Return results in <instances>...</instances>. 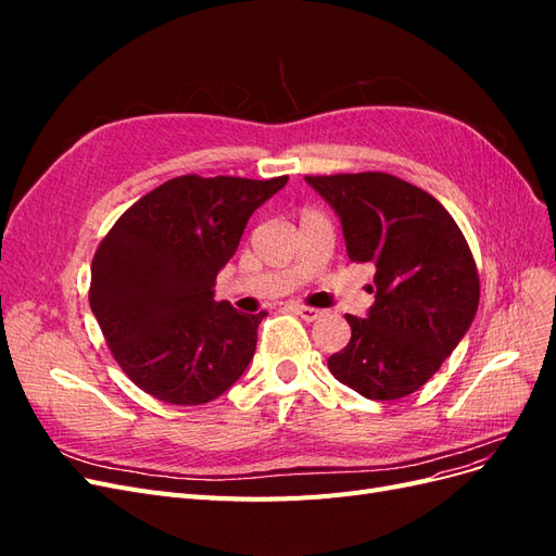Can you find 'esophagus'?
I'll use <instances>...</instances> for the list:
<instances>
[{
    "label": "esophagus",
    "mask_w": 556,
    "mask_h": 556,
    "mask_svg": "<svg viewBox=\"0 0 556 556\" xmlns=\"http://www.w3.org/2000/svg\"><path fill=\"white\" fill-rule=\"evenodd\" d=\"M288 308H290L292 313H296L301 319H306V323H313V319L323 317V311L311 308V306H304V304H290Z\"/></svg>",
    "instance_id": "1"
}]
</instances>
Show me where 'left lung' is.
Instances as JSON below:
<instances>
[{
    "label": "left lung",
    "instance_id": "obj_1",
    "mask_svg": "<svg viewBox=\"0 0 556 556\" xmlns=\"http://www.w3.org/2000/svg\"><path fill=\"white\" fill-rule=\"evenodd\" d=\"M339 215L348 257L371 262L374 306L345 315L350 343L331 376L374 401L419 390L473 323L480 280L462 229L425 190L390 174L306 176Z\"/></svg>",
    "mask_w": 556,
    "mask_h": 556
}]
</instances>
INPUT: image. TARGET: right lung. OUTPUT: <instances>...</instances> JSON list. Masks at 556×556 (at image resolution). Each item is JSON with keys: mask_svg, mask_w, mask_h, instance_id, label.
<instances>
[{"mask_svg": "<svg viewBox=\"0 0 556 556\" xmlns=\"http://www.w3.org/2000/svg\"><path fill=\"white\" fill-rule=\"evenodd\" d=\"M288 176H178L141 197L92 260L90 308L123 371L174 406L227 392L248 368L266 313L215 301V276Z\"/></svg>", "mask_w": 556, "mask_h": 556, "instance_id": "right-lung-1", "label": "right lung"}]
</instances>
